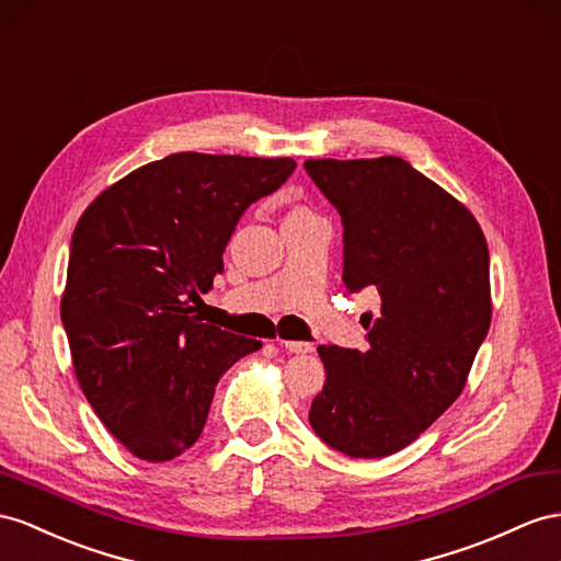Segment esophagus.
I'll use <instances>...</instances> for the list:
<instances>
[{
  "label": "esophagus",
  "mask_w": 561,
  "mask_h": 561,
  "mask_svg": "<svg viewBox=\"0 0 561 561\" xmlns=\"http://www.w3.org/2000/svg\"><path fill=\"white\" fill-rule=\"evenodd\" d=\"M279 346L286 351V353H294V355H306V353H312V346L306 341H279Z\"/></svg>",
  "instance_id": "esophagus-1"
}]
</instances>
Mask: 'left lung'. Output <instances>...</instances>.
Segmentation results:
<instances>
[{
    "mask_svg": "<svg viewBox=\"0 0 561 561\" xmlns=\"http://www.w3.org/2000/svg\"><path fill=\"white\" fill-rule=\"evenodd\" d=\"M343 225V284L381 298L367 348L320 346L310 426L348 457L405 448L462 393L491 327V257L473 215L398 156L306 161Z\"/></svg>",
    "mask_w": 561,
    "mask_h": 561,
    "instance_id": "left-lung-1",
    "label": "left lung"
}]
</instances>
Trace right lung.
Returning a JSON list of instances; mask_svg holds the SVG:
<instances>
[{
  "label": "right lung",
  "mask_w": 561,
  "mask_h": 561,
  "mask_svg": "<svg viewBox=\"0 0 561 561\" xmlns=\"http://www.w3.org/2000/svg\"><path fill=\"white\" fill-rule=\"evenodd\" d=\"M294 168V158L170 153L108 186L78 220L61 322L84 398L139 459L192 448L220 377L261 348L194 306L222 272L241 215Z\"/></svg>",
  "instance_id": "right-lung-1"
}]
</instances>
